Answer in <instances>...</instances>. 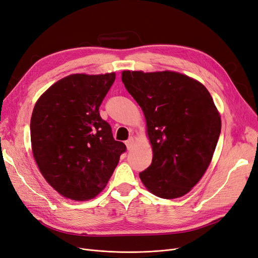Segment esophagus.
Returning a JSON list of instances; mask_svg holds the SVG:
<instances>
[{
	"mask_svg": "<svg viewBox=\"0 0 258 258\" xmlns=\"http://www.w3.org/2000/svg\"><path fill=\"white\" fill-rule=\"evenodd\" d=\"M125 144H126V146H127V149L130 150V149L132 148V146H133V144H135V140H133V138H129V139L125 142Z\"/></svg>",
	"mask_w": 258,
	"mask_h": 258,
	"instance_id": "1",
	"label": "esophagus"
}]
</instances>
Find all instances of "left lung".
I'll return each instance as SVG.
<instances>
[{
    "instance_id": "1",
    "label": "left lung",
    "mask_w": 258,
    "mask_h": 258,
    "mask_svg": "<svg viewBox=\"0 0 258 258\" xmlns=\"http://www.w3.org/2000/svg\"><path fill=\"white\" fill-rule=\"evenodd\" d=\"M121 80L144 112L152 146L150 166L140 172L142 182L160 198L182 197L208 169L221 132L210 92L169 71H123Z\"/></svg>"
}]
</instances>
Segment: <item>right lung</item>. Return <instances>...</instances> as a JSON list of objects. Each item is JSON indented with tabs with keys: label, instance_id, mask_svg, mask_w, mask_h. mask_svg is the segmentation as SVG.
I'll return each mask as SVG.
<instances>
[{
	"label": "right lung",
	"instance_id": "obj_1",
	"mask_svg": "<svg viewBox=\"0 0 258 258\" xmlns=\"http://www.w3.org/2000/svg\"><path fill=\"white\" fill-rule=\"evenodd\" d=\"M114 80V73L70 75L36 102L30 118L34 158L47 183L66 198H94L126 151L99 114Z\"/></svg>",
	"mask_w": 258,
	"mask_h": 258
}]
</instances>
